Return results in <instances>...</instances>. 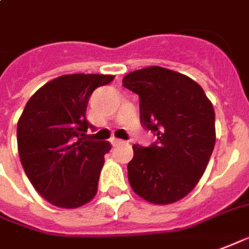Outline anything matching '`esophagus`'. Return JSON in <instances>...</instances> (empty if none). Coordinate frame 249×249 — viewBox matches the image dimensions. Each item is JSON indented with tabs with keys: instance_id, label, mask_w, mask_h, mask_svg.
Masks as SVG:
<instances>
[{
	"instance_id": "obj_1",
	"label": "esophagus",
	"mask_w": 249,
	"mask_h": 249,
	"mask_svg": "<svg viewBox=\"0 0 249 249\" xmlns=\"http://www.w3.org/2000/svg\"><path fill=\"white\" fill-rule=\"evenodd\" d=\"M110 142H111L112 146H118V144L123 143V141H121V139H117V138H111V139H110Z\"/></svg>"
}]
</instances>
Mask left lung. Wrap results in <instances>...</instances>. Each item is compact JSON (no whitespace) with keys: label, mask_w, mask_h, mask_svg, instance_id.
Returning a JSON list of instances; mask_svg holds the SVG:
<instances>
[{"label":"left lung","mask_w":249,"mask_h":249,"mask_svg":"<svg viewBox=\"0 0 249 249\" xmlns=\"http://www.w3.org/2000/svg\"><path fill=\"white\" fill-rule=\"evenodd\" d=\"M123 86L139 95L141 122L157 134L150 147L134 144L132 191L152 204H171L195 188L215 147V111L199 85L160 66L128 72Z\"/></svg>","instance_id":"8db88e82"}]
</instances>
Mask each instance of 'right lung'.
<instances>
[{
    "label": "right lung",
    "mask_w": 249,
    "mask_h": 249,
    "mask_svg": "<svg viewBox=\"0 0 249 249\" xmlns=\"http://www.w3.org/2000/svg\"><path fill=\"white\" fill-rule=\"evenodd\" d=\"M114 75L66 74L33 94L17 124L18 154L29 180L41 196L61 208H78L94 199L106 141H86L90 95Z\"/></svg>",
    "instance_id": "1"
}]
</instances>
